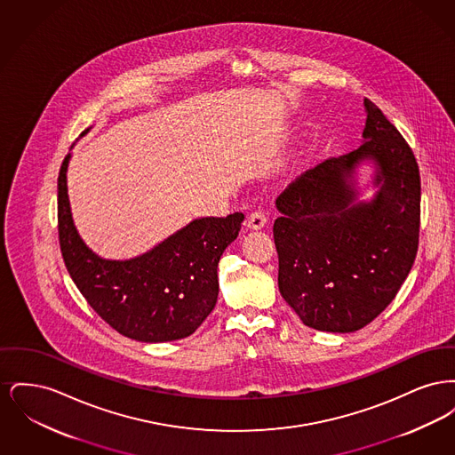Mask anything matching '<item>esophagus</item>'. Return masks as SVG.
Returning a JSON list of instances; mask_svg holds the SVG:
<instances>
[{
  "label": "esophagus",
  "instance_id": "esophagus-1",
  "mask_svg": "<svg viewBox=\"0 0 455 455\" xmlns=\"http://www.w3.org/2000/svg\"><path fill=\"white\" fill-rule=\"evenodd\" d=\"M266 221H267V217H266V213L264 212H252L249 218H247V227L249 228H252V230H259L262 228L264 225H266Z\"/></svg>",
  "mask_w": 455,
  "mask_h": 455
}]
</instances>
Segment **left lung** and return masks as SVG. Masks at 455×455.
<instances>
[{"label": "left lung", "mask_w": 455, "mask_h": 455, "mask_svg": "<svg viewBox=\"0 0 455 455\" xmlns=\"http://www.w3.org/2000/svg\"><path fill=\"white\" fill-rule=\"evenodd\" d=\"M365 143L297 177L276 199L278 286L302 323L353 332L370 324L408 278L419 238V169L410 145L371 100ZM378 167L381 189L356 202L352 172Z\"/></svg>", "instance_id": "left-lung-1"}]
</instances>
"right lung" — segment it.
<instances>
[{
  "label": "right lung",
  "mask_w": 455,
  "mask_h": 455,
  "mask_svg": "<svg viewBox=\"0 0 455 455\" xmlns=\"http://www.w3.org/2000/svg\"><path fill=\"white\" fill-rule=\"evenodd\" d=\"M69 156L58 177V232L71 280L126 338L164 343L191 336L217 305L218 260L237 238L243 215L199 218L140 258L102 259L73 225L66 186Z\"/></svg>",
  "instance_id": "obj_1"
}]
</instances>
